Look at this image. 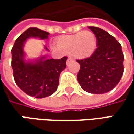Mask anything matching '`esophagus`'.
I'll list each match as a JSON object with an SVG mask.
<instances>
[{"label":"esophagus","instance_id":"34e87169","mask_svg":"<svg viewBox=\"0 0 134 134\" xmlns=\"http://www.w3.org/2000/svg\"><path fill=\"white\" fill-rule=\"evenodd\" d=\"M73 61V59L72 58V57H69V58L67 59V65H68V64H70L71 62Z\"/></svg>","mask_w":134,"mask_h":134}]
</instances>
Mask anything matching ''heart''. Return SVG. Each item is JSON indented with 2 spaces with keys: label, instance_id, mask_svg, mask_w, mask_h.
I'll return each instance as SVG.
<instances>
[{
  "label": "heart",
  "instance_id": "obj_1",
  "mask_svg": "<svg viewBox=\"0 0 134 134\" xmlns=\"http://www.w3.org/2000/svg\"><path fill=\"white\" fill-rule=\"evenodd\" d=\"M57 45L64 54H72L76 58L84 59L93 54L97 45V38L92 31H80L75 34L62 36Z\"/></svg>",
  "mask_w": 134,
  "mask_h": 134
}]
</instances>
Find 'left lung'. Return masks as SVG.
Here are the masks:
<instances>
[{
  "instance_id": "left-lung-1",
  "label": "left lung",
  "mask_w": 134,
  "mask_h": 134,
  "mask_svg": "<svg viewBox=\"0 0 134 134\" xmlns=\"http://www.w3.org/2000/svg\"><path fill=\"white\" fill-rule=\"evenodd\" d=\"M97 38V49L90 57L77 60L80 64L77 80L87 93L103 94L118 85L124 73L121 45L102 29L89 26Z\"/></svg>"
}]
</instances>
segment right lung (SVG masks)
<instances>
[{
    "label": "right lung",
    "instance_id": "add662e5",
    "mask_svg": "<svg viewBox=\"0 0 134 134\" xmlns=\"http://www.w3.org/2000/svg\"><path fill=\"white\" fill-rule=\"evenodd\" d=\"M49 34L37 28H29L19 36L11 49V67L16 85L25 93L36 98H44L55 92L60 73L67 67V57L54 59H47L44 55L34 61H26L24 51L26 41L29 38L47 39ZM44 49L49 51L46 46Z\"/></svg>",
    "mask_w": 134,
    "mask_h": 134
}]
</instances>
